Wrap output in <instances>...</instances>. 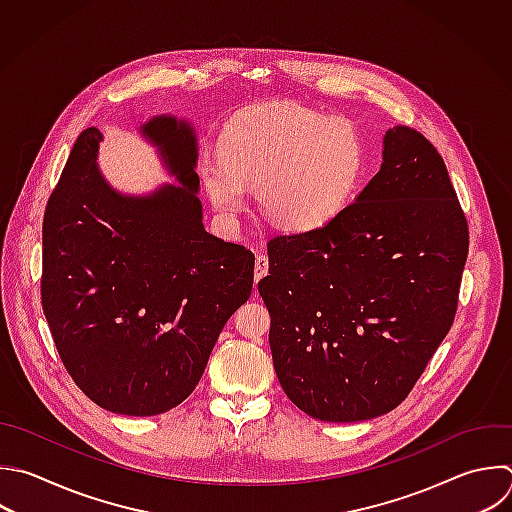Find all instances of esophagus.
I'll return each instance as SVG.
<instances>
[{
	"mask_svg": "<svg viewBox=\"0 0 512 512\" xmlns=\"http://www.w3.org/2000/svg\"><path fill=\"white\" fill-rule=\"evenodd\" d=\"M266 274H268V256L266 254H258L256 256V264H254V280L258 282Z\"/></svg>",
	"mask_w": 512,
	"mask_h": 512,
	"instance_id": "esophagus-1",
	"label": "esophagus"
}]
</instances>
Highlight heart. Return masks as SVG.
Wrapping results in <instances>:
<instances>
[{
	"instance_id": "heart-1",
	"label": "heart",
	"mask_w": 512,
	"mask_h": 512,
	"mask_svg": "<svg viewBox=\"0 0 512 512\" xmlns=\"http://www.w3.org/2000/svg\"><path fill=\"white\" fill-rule=\"evenodd\" d=\"M220 158L200 166L206 192L224 218L248 204L246 184L262 188L266 216L306 234L328 226L354 196L364 170L358 132L294 104L256 106L222 134Z\"/></svg>"
}]
</instances>
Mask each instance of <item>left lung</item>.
Here are the masks:
<instances>
[{"label": "left lung", "instance_id": "8db88e82", "mask_svg": "<svg viewBox=\"0 0 512 512\" xmlns=\"http://www.w3.org/2000/svg\"><path fill=\"white\" fill-rule=\"evenodd\" d=\"M466 254L442 156L420 132L390 128L352 204L316 232L268 242L258 292L286 396L326 422L394 410L454 322Z\"/></svg>", "mask_w": 512, "mask_h": 512}]
</instances>
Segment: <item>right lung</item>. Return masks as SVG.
Instances as JSON below:
<instances>
[{
    "instance_id": "add662e5",
    "label": "right lung",
    "mask_w": 512,
    "mask_h": 512,
    "mask_svg": "<svg viewBox=\"0 0 512 512\" xmlns=\"http://www.w3.org/2000/svg\"><path fill=\"white\" fill-rule=\"evenodd\" d=\"M142 132L180 186L116 192L96 162L102 134L88 128L42 232V306L58 354L90 400L128 416L162 414L192 394L254 284V254L204 230L192 126L158 116Z\"/></svg>"
}]
</instances>
